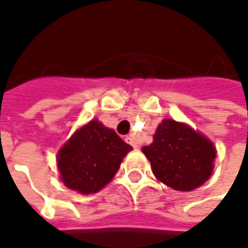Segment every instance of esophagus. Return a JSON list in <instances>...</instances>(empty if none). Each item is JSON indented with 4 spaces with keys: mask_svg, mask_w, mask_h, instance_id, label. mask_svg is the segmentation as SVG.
I'll return each instance as SVG.
<instances>
[{
    "mask_svg": "<svg viewBox=\"0 0 248 248\" xmlns=\"http://www.w3.org/2000/svg\"><path fill=\"white\" fill-rule=\"evenodd\" d=\"M126 142H127L129 145L133 146L134 149H137V147H138V145H137V142H135L134 137H133V135H127V137H126Z\"/></svg>",
    "mask_w": 248,
    "mask_h": 248,
    "instance_id": "obj_1",
    "label": "esophagus"
}]
</instances>
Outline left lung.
<instances>
[{
    "label": "left lung",
    "instance_id": "obj_1",
    "mask_svg": "<svg viewBox=\"0 0 248 248\" xmlns=\"http://www.w3.org/2000/svg\"><path fill=\"white\" fill-rule=\"evenodd\" d=\"M158 181L178 191H191L211 177L217 150L190 126L163 119L150 146L142 147Z\"/></svg>",
    "mask_w": 248,
    "mask_h": 248
}]
</instances>
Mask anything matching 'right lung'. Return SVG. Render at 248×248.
Instances as JSON below:
<instances>
[{
	"label": "right lung",
	"mask_w": 248,
	"mask_h": 248,
	"mask_svg": "<svg viewBox=\"0 0 248 248\" xmlns=\"http://www.w3.org/2000/svg\"><path fill=\"white\" fill-rule=\"evenodd\" d=\"M131 149L114 130L97 119L90 121L58 151L57 163L62 182L81 194L99 191L113 179Z\"/></svg>",
	"instance_id": "right-lung-1"
}]
</instances>
